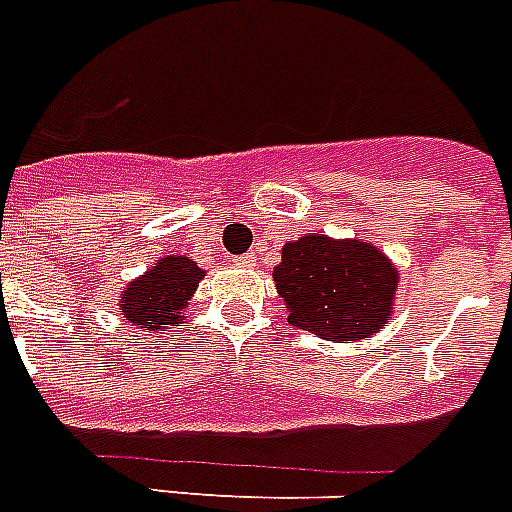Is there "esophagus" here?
Segmentation results:
<instances>
[{"mask_svg":"<svg viewBox=\"0 0 512 512\" xmlns=\"http://www.w3.org/2000/svg\"><path fill=\"white\" fill-rule=\"evenodd\" d=\"M253 261H256V256H253V253H243V256H238V259H235V264H238V266H253Z\"/></svg>","mask_w":512,"mask_h":512,"instance_id":"esophagus-1","label":"esophagus"}]
</instances>
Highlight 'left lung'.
<instances>
[{
    "mask_svg": "<svg viewBox=\"0 0 512 512\" xmlns=\"http://www.w3.org/2000/svg\"><path fill=\"white\" fill-rule=\"evenodd\" d=\"M396 269L375 246L318 233L287 243L274 269L287 321L329 342H355L391 316Z\"/></svg>",
    "mask_w": 512,
    "mask_h": 512,
    "instance_id": "obj_1",
    "label": "left lung"
}]
</instances>
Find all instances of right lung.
Wrapping results in <instances>:
<instances>
[{
  "label": "right lung",
  "mask_w": 512,
  "mask_h": 512,
  "mask_svg": "<svg viewBox=\"0 0 512 512\" xmlns=\"http://www.w3.org/2000/svg\"><path fill=\"white\" fill-rule=\"evenodd\" d=\"M204 272L186 256H165L155 269L131 282L121 300V316L139 329H168V323L183 321L178 316L186 300L194 295Z\"/></svg>",
  "instance_id": "right-lung-1"
}]
</instances>
